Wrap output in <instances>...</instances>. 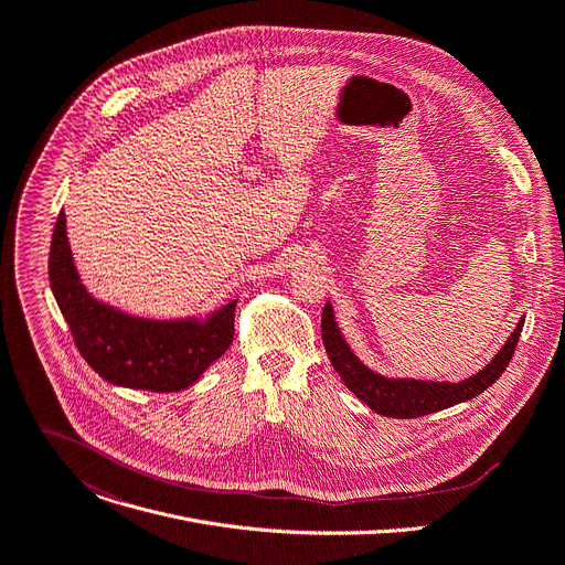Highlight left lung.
Here are the masks:
<instances>
[{
  "label": "left lung",
  "mask_w": 565,
  "mask_h": 565,
  "mask_svg": "<svg viewBox=\"0 0 565 565\" xmlns=\"http://www.w3.org/2000/svg\"><path fill=\"white\" fill-rule=\"evenodd\" d=\"M525 320L519 322L516 331L511 333L507 344L498 351L493 361L476 376L461 381V383H426V381H396L385 379L374 372H370L358 358L349 351L347 342L342 340L338 324L333 322L331 303L324 306L322 311V340L327 347V353L331 358V365L344 381V385L365 401L374 413L383 417L394 419H415L430 413H439L450 405H457L461 401H469L478 394H482L487 387H491L507 365L511 363V355L519 344L521 331Z\"/></svg>",
  "instance_id": "1"
}]
</instances>
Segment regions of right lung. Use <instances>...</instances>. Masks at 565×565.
I'll list each match as a JSON object with an SVG mask.
<instances>
[{"mask_svg":"<svg viewBox=\"0 0 565 565\" xmlns=\"http://www.w3.org/2000/svg\"><path fill=\"white\" fill-rule=\"evenodd\" d=\"M49 281L85 363L100 379L121 387L184 390L218 361L234 340L236 301L200 324L137 320L92 299L72 262L65 214L58 216L51 236Z\"/></svg>","mask_w":565,"mask_h":565,"instance_id":"1","label":"right lung"}]
</instances>
